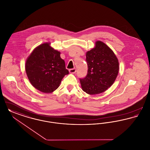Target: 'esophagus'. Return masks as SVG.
<instances>
[{"label": "esophagus", "instance_id": "obj_1", "mask_svg": "<svg viewBox=\"0 0 150 150\" xmlns=\"http://www.w3.org/2000/svg\"><path fill=\"white\" fill-rule=\"evenodd\" d=\"M76 71V70L75 69H70V70H69V72H70V73H72V74L75 73Z\"/></svg>", "mask_w": 150, "mask_h": 150}]
</instances>
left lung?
<instances>
[{"mask_svg":"<svg viewBox=\"0 0 150 150\" xmlns=\"http://www.w3.org/2000/svg\"><path fill=\"white\" fill-rule=\"evenodd\" d=\"M88 73L80 79L83 90L89 94L106 91L113 84L119 72L116 56L106 44L97 41L95 47L86 53Z\"/></svg>","mask_w":150,"mask_h":150,"instance_id":"obj_1","label":"left lung"}]
</instances>
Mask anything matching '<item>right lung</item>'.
<instances>
[{"instance_id": "right-lung-1", "label": "right lung", "mask_w": 150, "mask_h": 150, "mask_svg": "<svg viewBox=\"0 0 150 150\" xmlns=\"http://www.w3.org/2000/svg\"><path fill=\"white\" fill-rule=\"evenodd\" d=\"M50 43L36 47L26 62L25 70L29 81L34 88L43 93L55 91L64 76L69 74L60 52Z\"/></svg>"}]
</instances>
